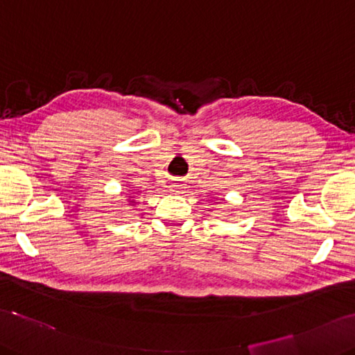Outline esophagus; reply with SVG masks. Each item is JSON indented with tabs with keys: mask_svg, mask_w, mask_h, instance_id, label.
<instances>
[{
	"mask_svg": "<svg viewBox=\"0 0 355 355\" xmlns=\"http://www.w3.org/2000/svg\"><path fill=\"white\" fill-rule=\"evenodd\" d=\"M180 187H182V185H171L173 190H180Z\"/></svg>",
	"mask_w": 355,
	"mask_h": 355,
	"instance_id": "1",
	"label": "esophagus"
}]
</instances>
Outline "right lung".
Returning <instances> with one entry per match:
<instances>
[{
  "mask_svg": "<svg viewBox=\"0 0 355 355\" xmlns=\"http://www.w3.org/2000/svg\"><path fill=\"white\" fill-rule=\"evenodd\" d=\"M127 194H128V196H127V198H128V200H127V202H128V204H132V205H136V200H135V199H136V196H135V193H130V191H128Z\"/></svg>",
  "mask_w": 355,
  "mask_h": 355,
  "instance_id": "add662e5",
  "label": "right lung"
}]
</instances>
